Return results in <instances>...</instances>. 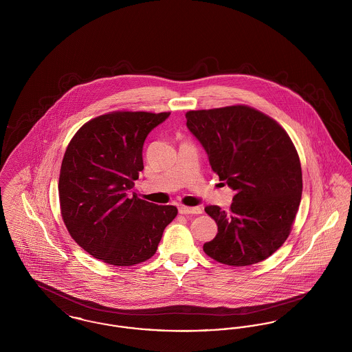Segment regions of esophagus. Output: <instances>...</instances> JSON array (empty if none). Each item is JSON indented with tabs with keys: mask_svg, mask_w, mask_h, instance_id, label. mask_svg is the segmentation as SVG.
Returning a JSON list of instances; mask_svg holds the SVG:
<instances>
[{
	"mask_svg": "<svg viewBox=\"0 0 352 352\" xmlns=\"http://www.w3.org/2000/svg\"><path fill=\"white\" fill-rule=\"evenodd\" d=\"M178 211L182 215H188V214L198 215V214L203 212V208L201 207H186V206H181V207H178Z\"/></svg>",
	"mask_w": 352,
	"mask_h": 352,
	"instance_id": "esophagus-1",
	"label": "esophagus"
}]
</instances>
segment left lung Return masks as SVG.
Returning <instances> with one entry per match:
<instances>
[{"instance_id": "obj_1", "label": "left lung", "mask_w": 352, "mask_h": 352, "mask_svg": "<svg viewBox=\"0 0 352 352\" xmlns=\"http://www.w3.org/2000/svg\"><path fill=\"white\" fill-rule=\"evenodd\" d=\"M186 120L212 171L234 191L230 211L204 208L218 234L203 251L232 267L268 258L287 239L301 201V164L290 137L247 105L188 111Z\"/></svg>"}]
</instances>
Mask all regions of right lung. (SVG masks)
I'll return each mask as SVG.
<instances>
[{
    "label": "right lung",
    "mask_w": 352,
    "mask_h": 352,
    "mask_svg": "<svg viewBox=\"0 0 352 352\" xmlns=\"http://www.w3.org/2000/svg\"><path fill=\"white\" fill-rule=\"evenodd\" d=\"M168 115H102L85 122L68 144L58 184L62 218L78 245L109 265L151 258L178 214L174 206L131 197L144 168V142Z\"/></svg>",
    "instance_id": "right-lung-1"
}]
</instances>
